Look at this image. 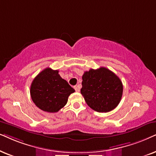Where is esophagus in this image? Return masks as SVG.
<instances>
[{
    "instance_id": "34e87169",
    "label": "esophagus",
    "mask_w": 156,
    "mask_h": 156,
    "mask_svg": "<svg viewBox=\"0 0 156 156\" xmlns=\"http://www.w3.org/2000/svg\"><path fill=\"white\" fill-rule=\"evenodd\" d=\"M74 89L76 90V92H79V91H80V88L78 86H75Z\"/></svg>"
}]
</instances>
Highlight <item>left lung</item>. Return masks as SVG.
<instances>
[{
  "instance_id": "left-lung-1",
  "label": "left lung",
  "mask_w": 156,
  "mask_h": 156,
  "mask_svg": "<svg viewBox=\"0 0 156 156\" xmlns=\"http://www.w3.org/2000/svg\"><path fill=\"white\" fill-rule=\"evenodd\" d=\"M80 93L89 107L100 113L115 108L123 95V83L120 78L106 68L90 69L82 77Z\"/></svg>"
}]
</instances>
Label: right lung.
<instances>
[{
  "mask_svg": "<svg viewBox=\"0 0 156 156\" xmlns=\"http://www.w3.org/2000/svg\"><path fill=\"white\" fill-rule=\"evenodd\" d=\"M75 90L63 79L58 70L46 68L33 80L30 96L33 103L41 110L48 113H56L65 106L68 96Z\"/></svg>",
  "mask_w": 156,
  "mask_h": 156,
  "instance_id": "1",
  "label": "right lung"
}]
</instances>
